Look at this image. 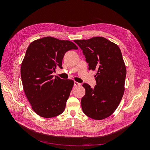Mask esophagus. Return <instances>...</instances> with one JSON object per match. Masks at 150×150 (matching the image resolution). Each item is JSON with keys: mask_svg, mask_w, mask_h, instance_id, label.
<instances>
[{"mask_svg": "<svg viewBox=\"0 0 150 150\" xmlns=\"http://www.w3.org/2000/svg\"><path fill=\"white\" fill-rule=\"evenodd\" d=\"M74 86H81V83H78V82H75L74 83Z\"/></svg>", "mask_w": 150, "mask_h": 150, "instance_id": "1", "label": "esophagus"}]
</instances>
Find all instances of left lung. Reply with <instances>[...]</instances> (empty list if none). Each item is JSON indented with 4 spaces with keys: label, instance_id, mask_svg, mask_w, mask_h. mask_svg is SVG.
<instances>
[{
    "label": "left lung",
    "instance_id": "1",
    "mask_svg": "<svg viewBox=\"0 0 150 150\" xmlns=\"http://www.w3.org/2000/svg\"><path fill=\"white\" fill-rule=\"evenodd\" d=\"M74 42L83 50L89 69L97 71L94 88L83 84L86 94L81 99L82 110L92 119L106 118L116 110L125 91L126 70L121 50L103 37Z\"/></svg>",
    "mask_w": 150,
    "mask_h": 150
}]
</instances>
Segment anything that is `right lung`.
Wrapping results in <instances>:
<instances>
[{
	"label": "right lung",
	"mask_w": 150,
	"mask_h": 150,
	"mask_svg": "<svg viewBox=\"0 0 150 150\" xmlns=\"http://www.w3.org/2000/svg\"><path fill=\"white\" fill-rule=\"evenodd\" d=\"M78 49L69 40L52 37L35 40L28 47L21 64V79L32 108L40 116L55 117L64 111L74 81L52 74L57 66L62 68L67 51Z\"/></svg>",
	"instance_id": "add662e5"
}]
</instances>
